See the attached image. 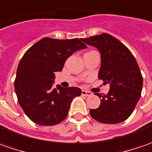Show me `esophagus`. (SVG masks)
Returning a JSON list of instances; mask_svg holds the SVG:
<instances>
[{"mask_svg":"<svg viewBox=\"0 0 152 152\" xmlns=\"http://www.w3.org/2000/svg\"><path fill=\"white\" fill-rule=\"evenodd\" d=\"M81 95H83V96H91L92 95V92H88V91H86V90H82L81 91Z\"/></svg>","mask_w":152,"mask_h":152,"instance_id":"1","label":"esophagus"}]
</instances>
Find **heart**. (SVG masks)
Returning <instances> with one entry per match:
<instances>
[{
	"instance_id": "obj_1",
	"label": "heart",
	"mask_w": 152,
	"mask_h": 152,
	"mask_svg": "<svg viewBox=\"0 0 152 152\" xmlns=\"http://www.w3.org/2000/svg\"><path fill=\"white\" fill-rule=\"evenodd\" d=\"M90 52H91V51H90Z\"/></svg>"
}]
</instances>
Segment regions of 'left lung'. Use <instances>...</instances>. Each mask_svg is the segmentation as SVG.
Listing matches in <instances>:
<instances>
[{
  "label": "left lung",
  "instance_id": "left-lung-1",
  "mask_svg": "<svg viewBox=\"0 0 152 152\" xmlns=\"http://www.w3.org/2000/svg\"><path fill=\"white\" fill-rule=\"evenodd\" d=\"M81 40L100 51L98 78L110 83L107 94L96 93L101 97V104L90 109V115L102 124L121 123L131 115L141 95L143 77L137 61L128 48L110 34L103 33Z\"/></svg>",
  "mask_w": 152,
  "mask_h": 152
}]
</instances>
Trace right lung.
Masks as SVG:
<instances>
[{"label": "right lung", "mask_w": 152, "mask_h": 152, "mask_svg": "<svg viewBox=\"0 0 152 152\" xmlns=\"http://www.w3.org/2000/svg\"><path fill=\"white\" fill-rule=\"evenodd\" d=\"M86 45L81 39L44 38L31 46L19 62L14 81L19 105L34 123L50 126L67 117L78 87L53 86L55 72L61 71L69 56Z\"/></svg>", "instance_id": "add662e5"}]
</instances>
